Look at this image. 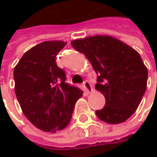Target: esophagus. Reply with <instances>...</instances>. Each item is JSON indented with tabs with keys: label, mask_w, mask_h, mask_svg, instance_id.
<instances>
[{
	"label": "esophagus",
	"mask_w": 157,
	"mask_h": 157,
	"mask_svg": "<svg viewBox=\"0 0 157 157\" xmlns=\"http://www.w3.org/2000/svg\"><path fill=\"white\" fill-rule=\"evenodd\" d=\"M83 86L85 87V90L87 93H91V91H93V89H92V87H91V84H90V82L89 81H84V83H83Z\"/></svg>",
	"instance_id": "1"
}]
</instances>
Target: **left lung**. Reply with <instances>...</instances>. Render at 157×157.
<instances>
[{"label":"left lung","instance_id":"left-lung-1","mask_svg":"<svg viewBox=\"0 0 157 157\" xmlns=\"http://www.w3.org/2000/svg\"><path fill=\"white\" fill-rule=\"evenodd\" d=\"M71 44L98 75L95 88L105 96V105L96 110V115L110 124L127 120L136 110L147 87L148 70L139 53L108 35L78 39Z\"/></svg>","mask_w":157,"mask_h":157}]
</instances>
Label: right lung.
Masks as SVG:
<instances>
[{
  "instance_id": "1",
  "label": "right lung",
  "mask_w": 157,
  "mask_h": 157,
  "mask_svg": "<svg viewBox=\"0 0 157 157\" xmlns=\"http://www.w3.org/2000/svg\"><path fill=\"white\" fill-rule=\"evenodd\" d=\"M62 40L42 42L24 53L13 70L14 91L22 112L38 129L54 133L70 123L79 88L66 83L56 55Z\"/></svg>"
}]
</instances>
